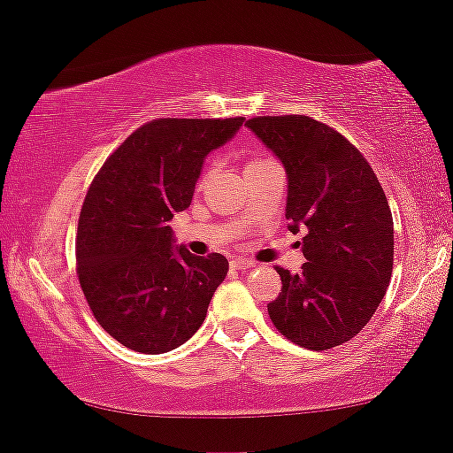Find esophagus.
Returning a JSON list of instances; mask_svg holds the SVG:
<instances>
[{
	"instance_id": "obj_1",
	"label": "esophagus",
	"mask_w": 453,
	"mask_h": 453,
	"mask_svg": "<svg viewBox=\"0 0 453 453\" xmlns=\"http://www.w3.org/2000/svg\"><path fill=\"white\" fill-rule=\"evenodd\" d=\"M253 265H256V262H253V259H247V257H237L231 262V268L241 270V272L250 270V268H253Z\"/></svg>"
}]
</instances>
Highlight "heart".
<instances>
[{"mask_svg":"<svg viewBox=\"0 0 453 453\" xmlns=\"http://www.w3.org/2000/svg\"><path fill=\"white\" fill-rule=\"evenodd\" d=\"M270 163H276V160L270 158V157H265V154H262V152H256V154H251L250 160H247V171L259 169V166H265V165H270Z\"/></svg>","mask_w":453,"mask_h":453,"instance_id":"b5f03b06","label":"heart"}]
</instances>
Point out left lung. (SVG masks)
Masks as SVG:
<instances>
[{
    "label": "left lung",
    "mask_w": 453,
    "mask_h": 453,
    "mask_svg": "<svg viewBox=\"0 0 453 453\" xmlns=\"http://www.w3.org/2000/svg\"><path fill=\"white\" fill-rule=\"evenodd\" d=\"M282 160L290 231L305 228L299 274L276 268L282 290L268 303L290 342L327 350L367 326L394 265V220L380 179L342 134L307 115H264L245 123Z\"/></svg>",
    "instance_id": "obj_1"
}]
</instances>
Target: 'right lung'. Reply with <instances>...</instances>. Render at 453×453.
Returning <instances> with one entry per match:
<instances>
[{
  "label": "right lung",
  "instance_id": "right-lung-1",
  "mask_svg": "<svg viewBox=\"0 0 453 453\" xmlns=\"http://www.w3.org/2000/svg\"><path fill=\"white\" fill-rule=\"evenodd\" d=\"M243 117L144 123L104 160L80 210L76 272L109 336L144 355L189 340L206 319L228 262L173 247L169 220L189 206L203 158Z\"/></svg>",
  "mask_w": 453,
  "mask_h": 453
}]
</instances>
